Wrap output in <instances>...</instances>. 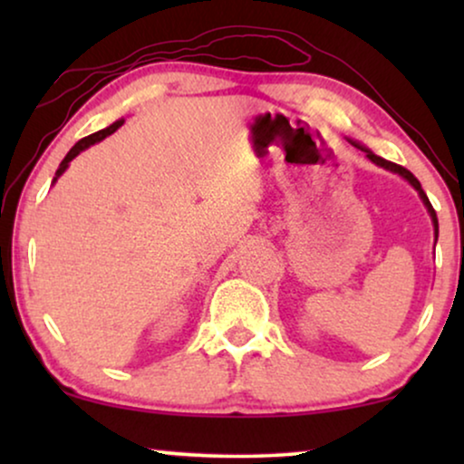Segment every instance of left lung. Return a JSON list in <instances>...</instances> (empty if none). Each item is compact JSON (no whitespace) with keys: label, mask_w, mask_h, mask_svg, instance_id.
I'll return each instance as SVG.
<instances>
[{"label":"left lung","mask_w":464,"mask_h":464,"mask_svg":"<svg viewBox=\"0 0 464 464\" xmlns=\"http://www.w3.org/2000/svg\"><path fill=\"white\" fill-rule=\"evenodd\" d=\"M348 141H351V143L354 145V148H359L361 151H365V156L370 158V160H372L373 164H376V167H382V169H386V170H391V173H397L399 177H403V179L408 181L410 186L416 189L418 196H420L422 205L427 207V211H429V215H430V221H433V230H435V243H437V237H440V224H437V213H435V208L430 207V202H429V198H427V194H424V189H422V186H420V181H418L416 177L411 175L408 169L399 167V164H395V162H389V160H384V158L376 156V154H373V151H372L370 148H365V145H361V143H357V141H353V139H348Z\"/></svg>","instance_id":"1"}]
</instances>
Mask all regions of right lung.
Masks as SVG:
<instances>
[{
    "label": "right lung",
    "mask_w": 464,
    "mask_h": 464,
    "mask_svg": "<svg viewBox=\"0 0 464 464\" xmlns=\"http://www.w3.org/2000/svg\"><path fill=\"white\" fill-rule=\"evenodd\" d=\"M122 124H124V118H120V120H116V122H113V124H110V126H107V129H103V130H99V132H92V135H88V137H84V139H80V141H78V143H75V145H73V148L67 151V156H65V158H63V162L59 164V169H56V175H54V179H53V183H56V179H59V177H61L63 173H65V170H67V167H69V162H72V160H73V158L80 154V151H84V150H88V148H91V145H94V143L103 141V139H105V137H110V135H111V132H116V130H118V129H120V126H122Z\"/></svg>",
    "instance_id": "right-lung-1"
}]
</instances>
